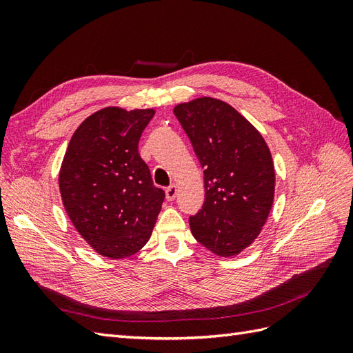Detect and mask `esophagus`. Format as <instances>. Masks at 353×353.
<instances>
[{"label": "esophagus", "mask_w": 353, "mask_h": 353, "mask_svg": "<svg viewBox=\"0 0 353 353\" xmlns=\"http://www.w3.org/2000/svg\"><path fill=\"white\" fill-rule=\"evenodd\" d=\"M176 194H178V188H176V185H169L168 188H166V199L169 200V201H172L175 197H176Z\"/></svg>", "instance_id": "obj_1"}]
</instances>
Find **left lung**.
<instances>
[{
	"instance_id": "left-lung-1",
	"label": "left lung",
	"mask_w": 353,
	"mask_h": 353,
	"mask_svg": "<svg viewBox=\"0 0 353 353\" xmlns=\"http://www.w3.org/2000/svg\"><path fill=\"white\" fill-rule=\"evenodd\" d=\"M205 169V203L190 216L194 239L234 256L259 236L274 201L275 172L258 130L225 101L210 97L174 109Z\"/></svg>"
}]
</instances>
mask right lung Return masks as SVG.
<instances>
[{
	"label": "right lung",
	"instance_id": "1",
	"mask_svg": "<svg viewBox=\"0 0 353 353\" xmlns=\"http://www.w3.org/2000/svg\"><path fill=\"white\" fill-rule=\"evenodd\" d=\"M153 109L105 108L88 116L70 138L59 174L63 205L91 248L121 259L152 236L165 191L153 184L138 141Z\"/></svg>",
	"mask_w": 353,
	"mask_h": 353
}]
</instances>
